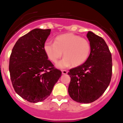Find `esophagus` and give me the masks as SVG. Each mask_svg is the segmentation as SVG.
Listing matches in <instances>:
<instances>
[{
	"label": "esophagus",
	"mask_w": 123,
	"mask_h": 123,
	"mask_svg": "<svg viewBox=\"0 0 123 123\" xmlns=\"http://www.w3.org/2000/svg\"><path fill=\"white\" fill-rule=\"evenodd\" d=\"M62 74H67L68 72V70H62Z\"/></svg>",
	"instance_id": "obj_1"
}]
</instances>
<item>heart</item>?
I'll return each instance as SVG.
<instances>
[{
    "label": "heart",
    "instance_id": "b5f03b06",
    "mask_svg": "<svg viewBox=\"0 0 123 123\" xmlns=\"http://www.w3.org/2000/svg\"><path fill=\"white\" fill-rule=\"evenodd\" d=\"M43 49L49 60L56 63L62 57H64L59 63V68H64L72 64L74 66L82 65L89 57L92 47L89 41L73 33H64L56 36L54 43L47 42Z\"/></svg>",
    "mask_w": 123,
    "mask_h": 123
}]
</instances>
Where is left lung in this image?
Returning <instances> with one entry per match:
<instances>
[{"instance_id":"obj_1","label":"left lung","mask_w":123,"mask_h":123,"mask_svg":"<svg viewBox=\"0 0 123 123\" xmlns=\"http://www.w3.org/2000/svg\"><path fill=\"white\" fill-rule=\"evenodd\" d=\"M87 36L92 47L90 55L82 65L69 70L70 82L68 92L79 103L95 101L103 94L112 77V55L102 37L88 31Z\"/></svg>"}]
</instances>
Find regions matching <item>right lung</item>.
<instances>
[{
  "mask_svg": "<svg viewBox=\"0 0 123 123\" xmlns=\"http://www.w3.org/2000/svg\"><path fill=\"white\" fill-rule=\"evenodd\" d=\"M51 29H35L21 36L13 47L9 70L15 92L32 103L42 102L51 93L62 75L46 55L45 42Z\"/></svg>",
  "mask_w": 123,
  "mask_h": 123,
  "instance_id": "add662e5",
  "label": "right lung"
}]
</instances>
